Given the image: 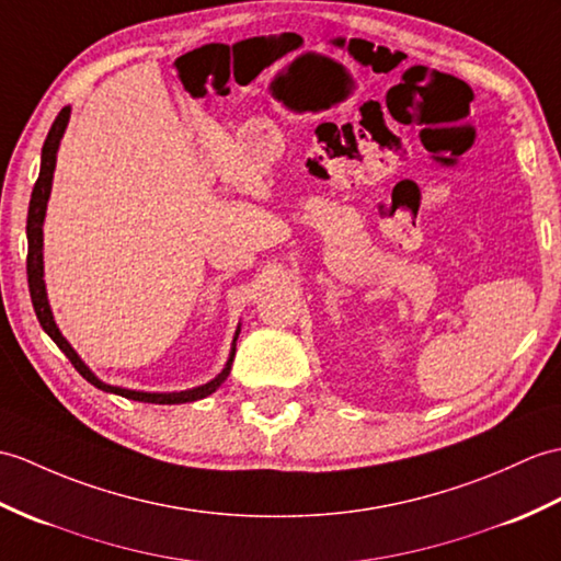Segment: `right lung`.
<instances>
[{
  "label": "right lung",
  "instance_id": "obj_1",
  "mask_svg": "<svg viewBox=\"0 0 561 561\" xmlns=\"http://www.w3.org/2000/svg\"><path fill=\"white\" fill-rule=\"evenodd\" d=\"M69 114H71V107H64L57 114V119H55V124H51L49 134L45 138L41 176H37L35 186H33L31 207H28V225H25V233H28V260H25V270H28V289H31V301H33V308H35V316H37V320H41L43 330L51 336V342H55L64 351V356L71 360V366L78 373H81L90 385H95L98 389H102V392H114V394H119V397L134 399V401H146V403H186V401L205 399L207 394H213L215 389L227 380V375L231 370L233 354H237V344H233V348H231V356L227 360L225 370H221L215 377V380H210V382L203 385V387L186 389V392H172V394L134 392V389H122V387H112V385L100 382L98 377L88 370L85 363L78 358V354L71 348V344L64 340L59 328L55 324V318H51V310H49V304H47V294H45V282H43V221H45L47 198H49V191H51V176H55L59 140L64 136V128H67V124H69ZM237 336H239V330H237ZM237 336H233V342H237Z\"/></svg>",
  "mask_w": 561,
  "mask_h": 561
}]
</instances>
